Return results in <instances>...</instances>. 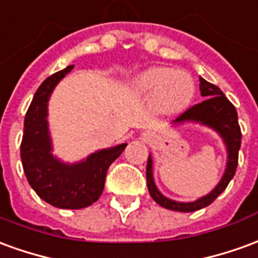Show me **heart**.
<instances>
[{
    "instance_id": "obj_1",
    "label": "heart",
    "mask_w": 258,
    "mask_h": 258,
    "mask_svg": "<svg viewBox=\"0 0 258 258\" xmlns=\"http://www.w3.org/2000/svg\"><path fill=\"white\" fill-rule=\"evenodd\" d=\"M130 91L140 98L151 96V107L156 113L174 116L190 106L196 95V84L184 71L155 66L133 77Z\"/></svg>"
}]
</instances>
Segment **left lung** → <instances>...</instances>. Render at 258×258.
Masks as SVG:
<instances>
[{
  "label": "left lung",
  "mask_w": 258,
  "mask_h": 258,
  "mask_svg": "<svg viewBox=\"0 0 258 258\" xmlns=\"http://www.w3.org/2000/svg\"><path fill=\"white\" fill-rule=\"evenodd\" d=\"M200 92L205 98L204 102L196 104L185 110L172 123V127H181L185 124H198L201 127L212 130L222 140L226 151V166L223 170L221 180L208 194L197 198L194 201H176L163 196L159 191L154 179V160L149 154L147 163V184L148 191L155 203L166 210L179 211V212H194L205 208L226 188L229 181L233 179L237 167V154L242 142V133L237 123V113L233 104L218 86L200 77Z\"/></svg>",
  "instance_id": "left-lung-1"
}]
</instances>
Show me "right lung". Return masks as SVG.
<instances>
[{
	"label": "right lung",
	"mask_w": 258,
	"mask_h": 258,
	"mask_svg": "<svg viewBox=\"0 0 258 258\" xmlns=\"http://www.w3.org/2000/svg\"><path fill=\"white\" fill-rule=\"evenodd\" d=\"M73 68L66 67L39 86L25 116L21 145L23 172L29 184L43 201L62 210H81L96 203L103 192L107 169L127 147L124 142L98 149L77 162H66L53 154L48 102L55 86Z\"/></svg>",
	"instance_id": "obj_1"
}]
</instances>
